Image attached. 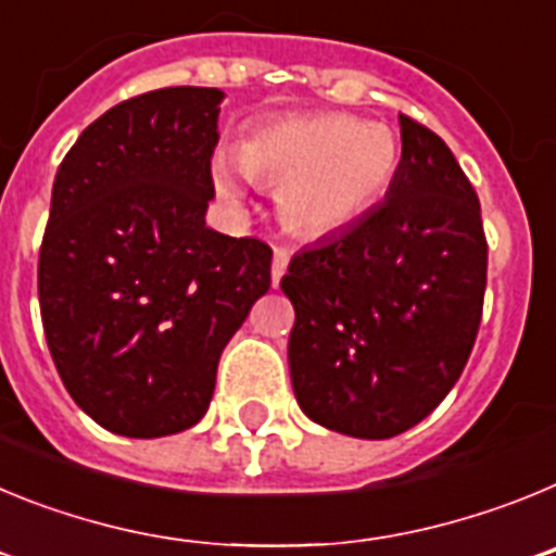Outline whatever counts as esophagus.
I'll return each instance as SVG.
<instances>
[{"label":"esophagus","instance_id":"esophagus-1","mask_svg":"<svg viewBox=\"0 0 556 556\" xmlns=\"http://www.w3.org/2000/svg\"><path fill=\"white\" fill-rule=\"evenodd\" d=\"M287 264H289L287 248H275V255H273V287H278V283H281L283 273H287Z\"/></svg>","mask_w":556,"mask_h":556}]
</instances>
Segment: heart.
<instances>
[{
    "instance_id": "heart-1",
    "label": "heart",
    "mask_w": 556,
    "mask_h": 556,
    "mask_svg": "<svg viewBox=\"0 0 556 556\" xmlns=\"http://www.w3.org/2000/svg\"><path fill=\"white\" fill-rule=\"evenodd\" d=\"M250 180L281 186V211L294 230L328 236L356 223L390 189L401 164L395 132L348 113L283 116L258 125L239 144ZM217 189L239 191L228 164H214Z\"/></svg>"
}]
</instances>
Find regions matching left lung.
<instances>
[{"label": "left lung", "mask_w": 556, "mask_h": 556, "mask_svg": "<svg viewBox=\"0 0 556 556\" xmlns=\"http://www.w3.org/2000/svg\"><path fill=\"white\" fill-rule=\"evenodd\" d=\"M387 200L301 250L289 372L314 424L362 440L417 426L459 381L488 287V236L468 175L434 130L401 113Z\"/></svg>", "instance_id": "8db88e82"}]
</instances>
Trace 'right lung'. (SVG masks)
<instances>
[{"mask_svg": "<svg viewBox=\"0 0 556 556\" xmlns=\"http://www.w3.org/2000/svg\"><path fill=\"white\" fill-rule=\"evenodd\" d=\"M219 88L113 105L52 186L38 303L63 387L102 429L178 434L208 409L225 345L269 289L273 248L205 228Z\"/></svg>", "mask_w": 556, "mask_h": 556, "instance_id": "add662e5", "label": "right lung"}]
</instances>
